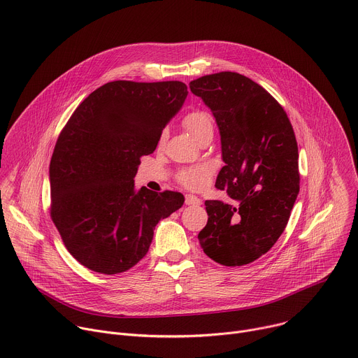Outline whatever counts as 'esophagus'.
I'll return each mask as SVG.
<instances>
[{
	"label": "esophagus",
	"instance_id": "obj_1",
	"mask_svg": "<svg viewBox=\"0 0 358 358\" xmlns=\"http://www.w3.org/2000/svg\"><path fill=\"white\" fill-rule=\"evenodd\" d=\"M185 203L187 206H199L201 203V199L195 195H191V194H187L185 195Z\"/></svg>",
	"mask_w": 358,
	"mask_h": 358
}]
</instances>
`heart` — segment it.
<instances>
[{
	"mask_svg": "<svg viewBox=\"0 0 358 358\" xmlns=\"http://www.w3.org/2000/svg\"><path fill=\"white\" fill-rule=\"evenodd\" d=\"M182 126L185 130L199 143L203 137L210 133H214V123L211 116L203 110H192L187 113L182 119ZM213 176V167L208 164H202L191 169H184L178 173L177 180L181 185L189 189H202L208 185Z\"/></svg>",
	"mask_w": 358,
	"mask_h": 358,
	"instance_id": "heart-1",
	"label": "heart"
}]
</instances>
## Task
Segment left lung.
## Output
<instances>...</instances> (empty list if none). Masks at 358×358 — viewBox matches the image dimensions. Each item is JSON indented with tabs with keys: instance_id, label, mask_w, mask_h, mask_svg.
Here are the masks:
<instances>
[{
	"instance_id": "left-lung-1",
	"label": "left lung",
	"mask_w": 358,
	"mask_h": 358,
	"mask_svg": "<svg viewBox=\"0 0 358 358\" xmlns=\"http://www.w3.org/2000/svg\"><path fill=\"white\" fill-rule=\"evenodd\" d=\"M220 127L222 160L215 187L236 203L206 201L208 222L199 245L224 266L248 265L265 255L285 231L299 194V150L279 101L236 72L189 82Z\"/></svg>"
}]
</instances>
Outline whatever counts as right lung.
<instances>
[{"label": "right lung", "instance_id": "right-lung-1", "mask_svg": "<svg viewBox=\"0 0 358 358\" xmlns=\"http://www.w3.org/2000/svg\"><path fill=\"white\" fill-rule=\"evenodd\" d=\"M187 94L178 80L109 82L62 129L49 166L50 218L87 269L116 275L133 268L148 252L159 221L184 203L176 191H136L133 178Z\"/></svg>", "mask_w": 358, "mask_h": 358}]
</instances>
